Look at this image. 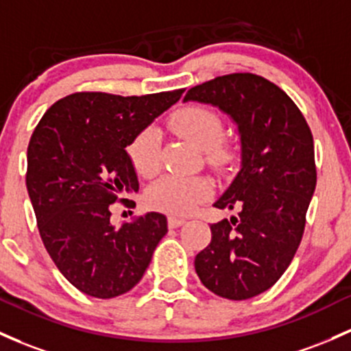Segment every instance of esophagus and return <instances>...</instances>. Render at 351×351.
Wrapping results in <instances>:
<instances>
[{
  "instance_id": "1",
  "label": "esophagus",
  "mask_w": 351,
  "mask_h": 351,
  "mask_svg": "<svg viewBox=\"0 0 351 351\" xmlns=\"http://www.w3.org/2000/svg\"><path fill=\"white\" fill-rule=\"evenodd\" d=\"M186 223V219L184 218H178V217H169L168 218V226L169 228H178V226H182Z\"/></svg>"
}]
</instances>
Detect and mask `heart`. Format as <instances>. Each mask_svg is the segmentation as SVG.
Listing matches in <instances>:
<instances>
[{
	"label": "heart",
	"instance_id": "obj_1",
	"mask_svg": "<svg viewBox=\"0 0 351 351\" xmlns=\"http://www.w3.org/2000/svg\"><path fill=\"white\" fill-rule=\"evenodd\" d=\"M173 130L180 136L203 149L213 165H223L232 158L228 146L221 145L223 123L217 113L203 106H188L173 117ZM134 169L152 176L161 165V134L152 126L138 134L128 148ZM211 186L199 176L168 175L153 184L148 191L149 205L171 215H188L198 203L208 198Z\"/></svg>",
	"mask_w": 351,
	"mask_h": 351
}]
</instances>
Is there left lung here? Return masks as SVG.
I'll return each mask as SVG.
<instances>
[{
	"label": "left lung",
	"instance_id": "1",
	"mask_svg": "<svg viewBox=\"0 0 351 351\" xmlns=\"http://www.w3.org/2000/svg\"><path fill=\"white\" fill-rule=\"evenodd\" d=\"M218 108L237 126L240 167L213 206L240 208L213 223L211 243L195 258L215 295L248 300L278 282L293 260L317 186L310 126L291 98L252 73L218 76L183 99Z\"/></svg>",
	"mask_w": 351,
	"mask_h": 351
}]
</instances>
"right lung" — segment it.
Here are the masks:
<instances>
[{
    "label": "right lung",
    "mask_w": 351,
    "mask_h": 351,
    "mask_svg": "<svg viewBox=\"0 0 351 351\" xmlns=\"http://www.w3.org/2000/svg\"><path fill=\"white\" fill-rule=\"evenodd\" d=\"M183 91L69 95L33 132L26 188L38 230L58 269L83 293L106 300L132 290L168 233L167 217L156 211L117 228L110 205L138 191L126 146Z\"/></svg>",
    "instance_id": "add662e5"
}]
</instances>
